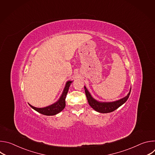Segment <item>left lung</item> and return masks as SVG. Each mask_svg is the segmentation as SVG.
<instances>
[{
    "label": "left lung",
    "instance_id": "left-lung-1",
    "mask_svg": "<svg viewBox=\"0 0 155 155\" xmlns=\"http://www.w3.org/2000/svg\"><path fill=\"white\" fill-rule=\"evenodd\" d=\"M84 91H85V94L87 99V102L89 103V105L94 110H95L96 111L100 113H102V114H106V113H110V112H114V110L117 109L118 107H120L121 105H122L124 103L126 102V101L129 98V96L130 93V91L125 97L120 100L117 101L115 102H99L92 97V96H91L90 93L88 92L85 86H84Z\"/></svg>",
    "mask_w": 155,
    "mask_h": 155
}]
</instances>
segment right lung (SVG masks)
Wrapping results in <instances>:
<instances>
[{"instance_id": "add662e5", "label": "right lung", "mask_w": 155, "mask_h": 155, "mask_svg": "<svg viewBox=\"0 0 155 155\" xmlns=\"http://www.w3.org/2000/svg\"><path fill=\"white\" fill-rule=\"evenodd\" d=\"M71 83H72V81H71L67 82V83H66V85H65V87L64 90V91L62 93V94L59 100L57 102L54 103V104L51 105L47 107H44V108L34 107L31 105L30 104H29V105L33 109L36 110L37 112H38V113H40L41 114H43V115L50 116V115H54L58 114V113H59L60 112L62 111L65 106V98H66V96H67V94L68 93L69 88L70 87Z\"/></svg>"}]
</instances>
